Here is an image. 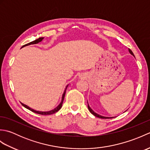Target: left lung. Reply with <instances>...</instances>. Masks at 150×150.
<instances>
[{
    "mask_svg": "<svg viewBox=\"0 0 150 150\" xmlns=\"http://www.w3.org/2000/svg\"><path fill=\"white\" fill-rule=\"evenodd\" d=\"M129 53L132 54V55H133L134 56V54L133 53V52H132V51L131 50H129ZM88 110H89V111H90V113H91V114H93V115H95V117H98V118H100V119H111V118L112 117H103V116H101V115H98L97 113H95L94 111L91 110V108L90 107V106H89V105L88 104Z\"/></svg>",
    "mask_w": 150,
    "mask_h": 150,
    "instance_id": "8db88e82",
    "label": "left lung"
}]
</instances>
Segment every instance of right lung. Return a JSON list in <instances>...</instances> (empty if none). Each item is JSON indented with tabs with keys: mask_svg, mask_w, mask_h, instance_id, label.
<instances>
[{
	"mask_svg": "<svg viewBox=\"0 0 150 150\" xmlns=\"http://www.w3.org/2000/svg\"><path fill=\"white\" fill-rule=\"evenodd\" d=\"M43 39H44V37H40V38H39V39H36V40H35L34 41H32V42H30V43L25 44V45H24L22 47H24V46H28V45H30V44H37V43H39V42H41V41H42V40ZM67 87H68V86H66V90H65L64 92V93H63V95H62V100H61V102H60V104L58 106L56 107V108H55V109H53V110H51V111H36V110H33V109H31V108H30V107H28V106H26V105H25V104H22V103H21V104H22V106H23L24 107H25L26 108H27V109L30 110V111H33V112H34V113H37V114L43 115H52V114H53V113H55L57 112V111H58L60 109V108H62V103H63V101H64V96H65V94H66V91Z\"/></svg>",
	"mask_w": 150,
	"mask_h": 150,
	"instance_id": "add662e5",
	"label": "right lung"
}]
</instances>
